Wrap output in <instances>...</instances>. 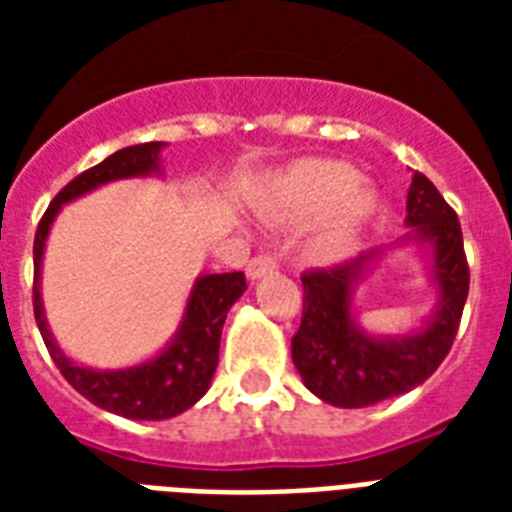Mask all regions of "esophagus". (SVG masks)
<instances>
[{
    "instance_id": "34e87169",
    "label": "esophagus",
    "mask_w": 512,
    "mask_h": 512,
    "mask_svg": "<svg viewBox=\"0 0 512 512\" xmlns=\"http://www.w3.org/2000/svg\"><path fill=\"white\" fill-rule=\"evenodd\" d=\"M276 268H279L276 255H257L247 263V276L249 279H263L265 273H273Z\"/></svg>"
}]
</instances>
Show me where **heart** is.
<instances>
[{"instance_id": "1", "label": "heart", "mask_w": 512, "mask_h": 512, "mask_svg": "<svg viewBox=\"0 0 512 512\" xmlns=\"http://www.w3.org/2000/svg\"><path fill=\"white\" fill-rule=\"evenodd\" d=\"M271 204L279 215L308 223L321 220L316 249L327 257L348 255L361 225L372 215L374 196L358 185V172L342 162L305 159L273 183Z\"/></svg>"}]
</instances>
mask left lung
<instances>
[{"mask_svg":"<svg viewBox=\"0 0 512 512\" xmlns=\"http://www.w3.org/2000/svg\"><path fill=\"white\" fill-rule=\"evenodd\" d=\"M406 225L412 228L409 239L433 247L438 308L420 332L372 337L353 319L356 284L382 249L303 273V321L292 337V361L305 388L327 404L361 409L417 388L441 366L457 337L470 287L462 228L457 212L422 172H414L409 185Z\"/></svg>","mask_w":512,"mask_h":512,"instance_id":"left-lung-1","label":"left lung"}]
</instances>
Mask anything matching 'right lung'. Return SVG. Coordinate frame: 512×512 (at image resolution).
Wrapping results in <instances>:
<instances>
[{
  "mask_svg": "<svg viewBox=\"0 0 512 512\" xmlns=\"http://www.w3.org/2000/svg\"><path fill=\"white\" fill-rule=\"evenodd\" d=\"M162 148L164 143L127 146L90 167L87 172H82V175H76L50 201L34 236V316L52 361L76 393H82L87 401H92L100 409L127 417V420H170L175 414L191 409L207 393L212 374L217 369V358H220L217 353H220L225 316L247 289L244 273L233 271L199 276L191 289L175 340L156 358H151L146 364L130 366V369L79 366L58 348V342L47 327V319H44L39 273H42L44 241H47L50 225L58 217L60 207L66 201H74L84 193L95 191L98 185L159 172V151Z\"/></svg>",
  "mask_w": 512,
  "mask_h": 512,
  "instance_id": "add662e5",
  "label": "right lung"
}]
</instances>
